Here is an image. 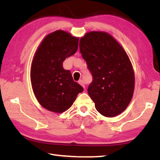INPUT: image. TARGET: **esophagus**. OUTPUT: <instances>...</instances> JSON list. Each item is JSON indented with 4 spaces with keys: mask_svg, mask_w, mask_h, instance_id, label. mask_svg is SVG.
<instances>
[{
    "mask_svg": "<svg viewBox=\"0 0 160 160\" xmlns=\"http://www.w3.org/2000/svg\"><path fill=\"white\" fill-rule=\"evenodd\" d=\"M78 83H79L80 85H82L84 88H85V85H84V82H83V80H80L79 81H78Z\"/></svg>",
    "mask_w": 160,
    "mask_h": 160,
    "instance_id": "obj_1",
    "label": "esophagus"
}]
</instances>
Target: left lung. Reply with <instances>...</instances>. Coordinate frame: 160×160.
<instances>
[{"label": "left lung", "instance_id": "obj_1", "mask_svg": "<svg viewBox=\"0 0 160 160\" xmlns=\"http://www.w3.org/2000/svg\"><path fill=\"white\" fill-rule=\"evenodd\" d=\"M80 51L92 75L88 92L97 112L106 117L120 114L131 102L135 88L126 51L109 33L93 31L80 38Z\"/></svg>", "mask_w": 160, "mask_h": 160}]
</instances>
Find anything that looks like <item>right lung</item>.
Returning a JSON list of instances; mask_svg holds the SVG:
<instances>
[{"mask_svg": "<svg viewBox=\"0 0 160 160\" xmlns=\"http://www.w3.org/2000/svg\"><path fill=\"white\" fill-rule=\"evenodd\" d=\"M78 41L69 32L57 30L46 36L35 52L30 71L32 90L38 102L50 112H66L83 91L63 67L65 59L77 51Z\"/></svg>", "mask_w": 160, "mask_h": 160, "instance_id": "obj_1", "label": "right lung"}]
</instances>
